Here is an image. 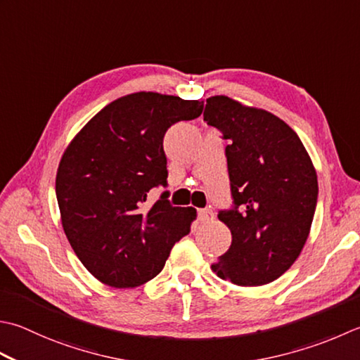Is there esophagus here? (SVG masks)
I'll return each mask as SVG.
<instances>
[{
	"label": "esophagus",
	"instance_id": "34e87169",
	"mask_svg": "<svg viewBox=\"0 0 360 360\" xmlns=\"http://www.w3.org/2000/svg\"><path fill=\"white\" fill-rule=\"evenodd\" d=\"M198 218H200V221H202V223L210 221L214 218V212L210 209H200L198 210Z\"/></svg>",
	"mask_w": 360,
	"mask_h": 360
}]
</instances>
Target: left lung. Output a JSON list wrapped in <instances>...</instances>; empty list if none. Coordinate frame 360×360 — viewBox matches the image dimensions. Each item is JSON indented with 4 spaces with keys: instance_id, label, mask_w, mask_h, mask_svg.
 Instances as JSON below:
<instances>
[{
    "instance_id": "8db88e82",
    "label": "left lung",
    "mask_w": 360,
    "mask_h": 360,
    "mask_svg": "<svg viewBox=\"0 0 360 360\" xmlns=\"http://www.w3.org/2000/svg\"><path fill=\"white\" fill-rule=\"evenodd\" d=\"M202 117L229 142L232 206L218 218L232 242L212 270L237 285L273 283L298 259L311 231L319 196L312 160L297 132L266 110L210 96Z\"/></svg>"
}]
</instances>
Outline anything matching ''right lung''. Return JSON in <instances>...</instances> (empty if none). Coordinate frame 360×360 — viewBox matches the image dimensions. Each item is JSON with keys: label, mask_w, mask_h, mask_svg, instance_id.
<instances>
[{"label": "right lung", "mask_w": 360, "mask_h": 360, "mask_svg": "<svg viewBox=\"0 0 360 360\" xmlns=\"http://www.w3.org/2000/svg\"><path fill=\"white\" fill-rule=\"evenodd\" d=\"M202 103L139 91L118 98L84 126L56 176L62 226L82 265L117 288L142 285L162 271L176 242L190 232L193 207L172 206L164 136L198 118Z\"/></svg>", "instance_id": "1"}]
</instances>
